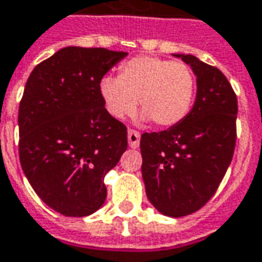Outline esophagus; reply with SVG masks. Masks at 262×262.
Wrapping results in <instances>:
<instances>
[{"label": "esophagus", "mask_w": 262, "mask_h": 262, "mask_svg": "<svg viewBox=\"0 0 262 262\" xmlns=\"http://www.w3.org/2000/svg\"><path fill=\"white\" fill-rule=\"evenodd\" d=\"M140 138H141V134L138 131H134V129L128 131V145L131 148H138L140 147Z\"/></svg>", "instance_id": "obj_1"}]
</instances>
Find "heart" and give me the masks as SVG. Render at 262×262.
Segmentation results:
<instances>
[{"label": "heart", "mask_w": 262, "mask_h": 262, "mask_svg": "<svg viewBox=\"0 0 262 262\" xmlns=\"http://www.w3.org/2000/svg\"><path fill=\"white\" fill-rule=\"evenodd\" d=\"M100 95L105 110L122 120L140 105L142 121L172 127L188 115L195 95V77L188 66L165 58L138 55L120 67L118 77H104Z\"/></svg>", "instance_id": "1"}]
</instances>
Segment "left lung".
I'll return each mask as SVG.
<instances>
[{
	"label": "left lung",
	"mask_w": 262,
	"mask_h": 262,
	"mask_svg": "<svg viewBox=\"0 0 262 262\" xmlns=\"http://www.w3.org/2000/svg\"><path fill=\"white\" fill-rule=\"evenodd\" d=\"M196 77L192 110L180 124L144 133L140 148L149 203L167 217L198 211L215 194L235 148L237 97L225 75L194 55L172 54Z\"/></svg>",
	"instance_id": "left-lung-1"
}]
</instances>
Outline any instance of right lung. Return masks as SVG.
Returning <instances> with one entry per match:
<instances>
[{"instance_id": "right-lung-1", "label": "right lung", "mask_w": 262, "mask_h": 262, "mask_svg": "<svg viewBox=\"0 0 262 262\" xmlns=\"http://www.w3.org/2000/svg\"><path fill=\"white\" fill-rule=\"evenodd\" d=\"M128 52L66 47L38 64L19 102V162L37 195L66 217H86L107 198L104 177L127 149L110 115L102 77Z\"/></svg>"}]
</instances>
